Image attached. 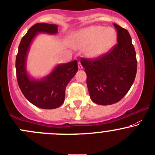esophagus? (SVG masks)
<instances>
[{
    "label": "esophagus",
    "mask_w": 155,
    "mask_h": 155,
    "mask_svg": "<svg viewBox=\"0 0 155 155\" xmlns=\"http://www.w3.org/2000/svg\"><path fill=\"white\" fill-rule=\"evenodd\" d=\"M78 67H79V70H82V69H83V67H82V64H81L80 62L78 63Z\"/></svg>",
    "instance_id": "obj_1"
}]
</instances>
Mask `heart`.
<instances>
[{"label": "heart", "instance_id": "heart-1", "mask_svg": "<svg viewBox=\"0 0 155 155\" xmlns=\"http://www.w3.org/2000/svg\"><path fill=\"white\" fill-rule=\"evenodd\" d=\"M72 43L76 48L87 47L85 54L96 58L109 51L117 41V32L110 27L91 25L81 29L72 37Z\"/></svg>", "mask_w": 155, "mask_h": 155}]
</instances>
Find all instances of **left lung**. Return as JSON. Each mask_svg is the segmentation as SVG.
Returning <instances> with one entry per match:
<instances>
[{
    "label": "left lung",
    "mask_w": 155,
    "mask_h": 155,
    "mask_svg": "<svg viewBox=\"0 0 155 155\" xmlns=\"http://www.w3.org/2000/svg\"><path fill=\"white\" fill-rule=\"evenodd\" d=\"M114 25L117 43L98 58H81L90 97L100 105L120 101L131 88L137 71L136 54L130 33L119 25Z\"/></svg>",
    "instance_id": "obj_1"
}]
</instances>
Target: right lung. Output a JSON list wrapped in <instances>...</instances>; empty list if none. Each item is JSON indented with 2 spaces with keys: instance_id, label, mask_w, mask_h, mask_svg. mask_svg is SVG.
Returning a JSON list of instances; mask_svg holds the SVG:
<instances>
[{
  "instance_id": "1",
  "label": "right lung",
  "mask_w": 155,
  "mask_h": 155,
  "mask_svg": "<svg viewBox=\"0 0 155 155\" xmlns=\"http://www.w3.org/2000/svg\"><path fill=\"white\" fill-rule=\"evenodd\" d=\"M58 26L54 24L36 23L22 37L16 58L18 85L25 98L42 109H54L63 104L67 84L78 71L77 61L60 64L45 79L32 80L25 70V58L31 41L38 32L56 34Z\"/></svg>"
}]
</instances>
